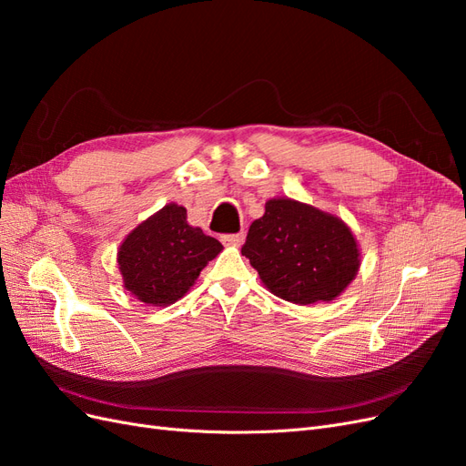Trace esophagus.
<instances>
[{
	"mask_svg": "<svg viewBox=\"0 0 466 466\" xmlns=\"http://www.w3.org/2000/svg\"><path fill=\"white\" fill-rule=\"evenodd\" d=\"M223 245H233V247H241L245 241V233H233V235H223L221 237Z\"/></svg>",
	"mask_w": 466,
	"mask_h": 466,
	"instance_id": "1",
	"label": "esophagus"
}]
</instances>
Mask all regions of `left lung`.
I'll return each mask as SVG.
<instances>
[{"mask_svg": "<svg viewBox=\"0 0 466 466\" xmlns=\"http://www.w3.org/2000/svg\"><path fill=\"white\" fill-rule=\"evenodd\" d=\"M241 252L276 298L295 305L336 299L361 264L356 237L340 218L291 198L266 202Z\"/></svg>", "mask_w": 466, "mask_h": 466, "instance_id": "8db88e82", "label": "left lung"}]
</instances>
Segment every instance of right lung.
Here are the masks:
<instances>
[{
    "label": "right lung",
    "mask_w": 466,
    "mask_h": 466,
    "mask_svg": "<svg viewBox=\"0 0 466 466\" xmlns=\"http://www.w3.org/2000/svg\"><path fill=\"white\" fill-rule=\"evenodd\" d=\"M221 248L218 238L188 225L185 208L167 204L122 241L118 268L124 288L146 305H171Z\"/></svg>",
    "instance_id": "1"
}]
</instances>
